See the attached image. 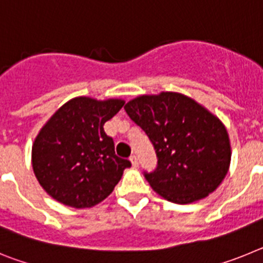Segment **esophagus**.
<instances>
[{
    "instance_id": "34e87169",
    "label": "esophagus",
    "mask_w": 263,
    "mask_h": 263,
    "mask_svg": "<svg viewBox=\"0 0 263 263\" xmlns=\"http://www.w3.org/2000/svg\"><path fill=\"white\" fill-rule=\"evenodd\" d=\"M130 162H132L133 167L138 166V158H137L136 155H132V157H130Z\"/></svg>"
}]
</instances>
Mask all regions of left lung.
Here are the masks:
<instances>
[{
    "label": "left lung",
    "instance_id": "1",
    "mask_svg": "<svg viewBox=\"0 0 263 263\" xmlns=\"http://www.w3.org/2000/svg\"><path fill=\"white\" fill-rule=\"evenodd\" d=\"M147 134L157 168L143 173L157 194L176 204L200 200L222 182L231 143L221 121L190 97L175 92L139 96L125 105Z\"/></svg>",
    "mask_w": 263,
    "mask_h": 263
}]
</instances>
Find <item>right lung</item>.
Masks as SVG:
<instances>
[{"label": "right lung", "instance_id": "obj_1", "mask_svg": "<svg viewBox=\"0 0 263 263\" xmlns=\"http://www.w3.org/2000/svg\"><path fill=\"white\" fill-rule=\"evenodd\" d=\"M118 99L69 100L42 127L32 145V168L50 196L64 205L88 208L103 201L130 160L117 157L104 124L124 106Z\"/></svg>", "mask_w": 263, "mask_h": 263}]
</instances>
